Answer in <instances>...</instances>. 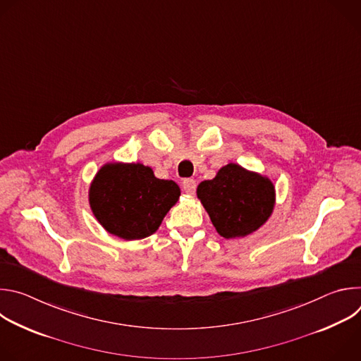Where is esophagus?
I'll return each instance as SVG.
<instances>
[{"label": "esophagus", "instance_id": "esophagus-1", "mask_svg": "<svg viewBox=\"0 0 361 361\" xmlns=\"http://www.w3.org/2000/svg\"><path fill=\"white\" fill-rule=\"evenodd\" d=\"M183 188H184V191H185L187 194L192 195V194L195 192V188H197V183H195L194 180H191V178H185V180L183 181Z\"/></svg>", "mask_w": 361, "mask_h": 361}]
</instances>
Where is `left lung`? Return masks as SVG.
Returning a JSON list of instances; mask_svg holds the SVG:
<instances>
[{
	"label": "left lung",
	"mask_w": 361,
	"mask_h": 361,
	"mask_svg": "<svg viewBox=\"0 0 361 361\" xmlns=\"http://www.w3.org/2000/svg\"><path fill=\"white\" fill-rule=\"evenodd\" d=\"M197 197L224 238L245 237L271 216L276 190L270 178L230 163L197 187Z\"/></svg>",
	"instance_id": "1"
}]
</instances>
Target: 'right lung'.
<instances>
[{
    "label": "right lung",
    "mask_w": 361,
    "mask_h": 361,
    "mask_svg": "<svg viewBox=\"0 0 361 361\" xmlns=\"http://www.w3.org/2000/svg\"><path fill=\"white\" fill-rule=\"evenodd\" d=\"M180 187L160 180L140 163H107L90 185V207L98 223L123 240H140L156 233L178 201Z\"/></svg>",
    "instance_id": "add662e5"
}]
</instances>
